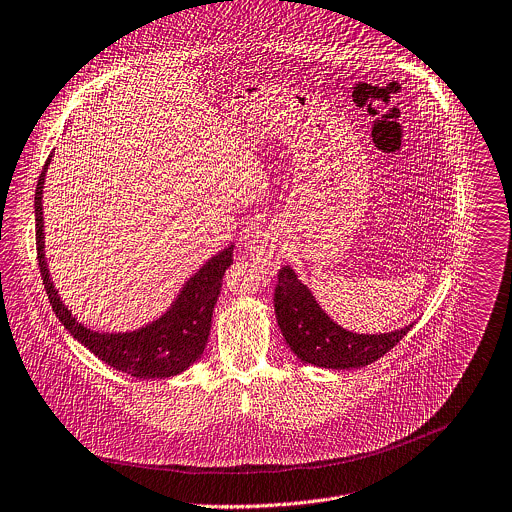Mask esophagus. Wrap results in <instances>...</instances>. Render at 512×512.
<instances>
[{
  "mask_svg": "<svg viewBox=\"0 0 512 512\" xmlns=\"http://www.w3.org/2000/svg\"><path fill=\"white\" fill-rule=\"evenodd\" d=\"M246 256L256 262L262 272L272 274L278 268V234L272 230H256L244 242Z\"/></svg>",
  "mask_w": 512,
  "mask_h": 512,
  "instance_id": "1",
  "label": "esophagus"
}]
</instances>
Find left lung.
I'll return each mask as SVG.
<instances>
[{
  "instance_id": "8db88e82",
  "label": "left lung",
  "mask_w": 512,
  "mask_h": 512,
  "mask_svg": "<svg viewBox=\"0 0 512 512\" xmlns=\"http://www.w3.org/2000/svg\"><path fill=\"white\" fill-rule=\"evenodd\" d=\"M274 310L290 350L306 364L332 370L368 366L384 356L414 326L410 322L408 326L382 334L350 332L322 310L310 288L290 266H284L278 274Z\"/></svg>"
}]
</instances>
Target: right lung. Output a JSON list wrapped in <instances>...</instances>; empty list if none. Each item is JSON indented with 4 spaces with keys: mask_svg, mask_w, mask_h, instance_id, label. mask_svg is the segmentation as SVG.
I'll use <instances>...</instances> for the list:
<instances>
[{
    "mask_svg": "<svg viewBox=\"0 0 512 512\" xmlns=\"http://www.w3.org/2000/svg\"><path fill=\"white\" fill-rule=\"evenodd\" d=\"M52 162L48 158L44 172L36 188V246L38 262L44 278V286L50 304L64 324V328L90 352H94L108 366L126 372L136 378H170L190 368L204 352L212 312L222 288V276L232 264L234 246L230 244L216 256H212L196 274H192L178 296L160 318L144 324L138 330L126 332H102L82 324L72 310L64 304L54 280L50 276L46 260V236H44V182Z\"/></svg>",
    "mask_w": 512,
    "mask_h": 512,
    "instance_id": "1",
    "label": "right lung"
}]
</instances>
